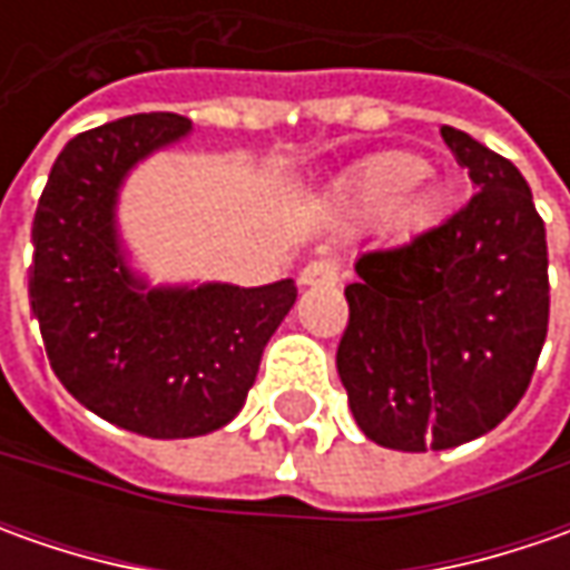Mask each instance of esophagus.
<instances>
[{
    "instance_id": "34e87169",
    "label": "esophagus",
    "mask_w": 570,
    "mask_h": 570,
    "mask_svg": "<svg viewBox=\"0 0 570 570\" xmlns=\"http://www.w3.org/2000/svg\"><path fill=\"white\" fill-rule=\"evenodd\" d=\"M340 282V259L317 256L301 269V285H336Z\"/></svg>"
}]
</instances>
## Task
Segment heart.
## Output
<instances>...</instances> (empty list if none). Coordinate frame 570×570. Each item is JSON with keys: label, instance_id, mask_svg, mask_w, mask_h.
I'll list each match as a JSON object with an SVG mask.
<instances>
[{"label": "heart", "instance_id": "1", "mask_svg": "<svg viewBox=\"0 0 570 570\" xmlns=\"http://www.w3.org/2000/svg\"><path fill=\"white\" fill-rule=\"evenodd\" d=\"M422 177H425V165L419 158L386 155V158L367 167V174H364V206L374 208V212H390V208L400 206L405 196L422 184Z\"/></svg>", "mask_w": 570, "mask_h": 570}]
</instances>
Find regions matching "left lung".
Returning <instances> with one entry per match:
<instances>
[{
	"instance_id": "obj_1",
	"label": "left lung",
	"mask_w": 570,
	"mask_h": 570,
	"mask_svg": "<svg viewBox=\"0 0 570 570\" xmlns=\"http://www.w3.org/2000/svg\"><path fill=\"white\" fill-rule=\"evenodd\" d=\"M441 136L479 193L409 244L358 256L336 352L358 428L405 453L501 425L549 330L546 225L523 174L453 126Z\"/></svg>"
}]
</instances>
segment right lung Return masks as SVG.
Listing matches in <instances>:
<instances>
[{"label": "right lung", "mask_w": 570, "mask_h": 570, "mask_svg": "<svg viewBox=\"0 0 570 570\" xmlns=\"http://www.w3.org/2000/svg\"><path fill=\"white\" fill-rule=\"evenodd\" d=\"M189 126L177 114H139L76 136L56 158L31 228V311L53 374L110 425L161 441L228 425L297 297L292 278L148 288L129 273L117 189Z\"/></svg>", "instance_id": "right-lung-1"}]
</instances>
